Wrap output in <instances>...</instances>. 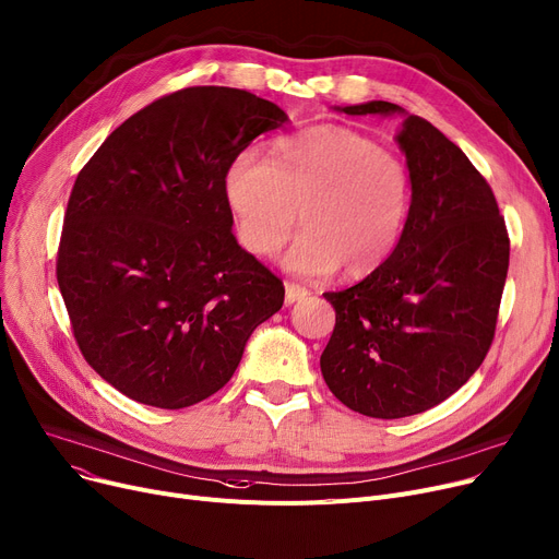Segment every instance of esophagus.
<instances>
[{
    "instance_id": "34e87169",
    "label": "esophagus",
    "mask_w": 559,
    "mask_h": 559,
    "mask_svg": "<svg viewBox=\"0 0 559 559\" xmlns=\"http://www.w3.org/2000/svg\"><path fill=\"white\" fill-rule=\"evenodd\" d=\"M308 295H310V292H308L306 287H301V285H297V283H285V304H287V306L299 301V299H304V297H308Z\"/></svg>"
}]
</instances>
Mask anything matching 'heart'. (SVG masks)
<instances>
[{
  "label": "heart",
  "instance_id": "heart-1",
  "mask_svg": "<svg viewBox=\"0 0 559 559\" xmlns=\"http://www.w3.org/2000/svg\"><path fill=\"white\" fill-rule=\"evenodd\" d=\"M240 242L272 255L295 230L283 264L301 276L378 270L396 249L413 199L405 163L346 127L321 124L281 138L272 160L240 154L226 171Z\"/></svg>",
  "mask_w": 559,
  "mask_h": 559
}]
</instances>
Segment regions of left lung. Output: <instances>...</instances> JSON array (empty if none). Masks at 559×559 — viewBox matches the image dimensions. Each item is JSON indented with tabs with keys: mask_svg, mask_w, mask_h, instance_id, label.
Here are the masks:
<instances>
[{
	"mask_svg": "<svg viewBox=\"0 0 559 559\" xmlns=\"http://www.w3.org/2000/svg\"><path fill=\"white\" fill-rule=\"evenodd\" d=\"M337 110L403 112L390 102ZM396 142L413 181L403 235L358 285L326 292L335 329L319 360L329 390L373 419L426 413L476 373L510 264L506 219L460 146L417 115H405Z\"/></svg>",
	"mask_w": 559,
	"mask_h": 559,
	"instance_id": "left-lung-1",
	"label": "left lung"
}]
</instances>
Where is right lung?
<instances>
[{
    "instance_id": "1",
    "label": "right lung",
    "mask_w": 559,
    "mask_h": 559,
    "mask_svg": "<svg viewBox=\"0 0 559 559\" xmlns=\"http://www.w3.org/2000/svg\"><path fill=\"white\" fill-rule=\"evenodd\" d=\"M285 122L238 87H186L131 115L79 171L56 278L83 358L117 392L163 409L209 399L281 310V278L230 230L226 171Z\"/></svg>"
}]
</instances>
